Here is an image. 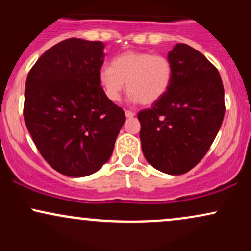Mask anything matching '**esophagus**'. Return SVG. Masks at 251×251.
<instances>
[{
    "instance_id": "34e87169",
    "label": "esophagus",
    "mask_w": 251,
    "mask_h": 251,
    "mask_svg": "<svg viewBox=\"0 0 251 251\" xmlns=\"http://www.w3.org/2000/svg\"><path fill=\"white\" fill-rule=\"evenodd\" d=\"M125 116L127 117V118H132V117L135 116V113H134L133 111H129V109H126V111H125Z\"/></svg>"
}]
</instances>
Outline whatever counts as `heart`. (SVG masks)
<instances>
[{"label": "heart", "mask_w": 251, "mask_h": 251, "mask_svg": "<svg viewBox=\"0 0 251 251\" xmlns=\"http://www.w3.org/2000/svg\"><path fill=\"white\" fill-rule=\"evenodd\" d=\"M172 73L171 61L166 56L131 50L114 57L111 67H102L99 82L111 101H119L127 82L131 100L150 105L165 96Z\"/></svg>", "instance_id": "b5f03b06"}]
</instances>
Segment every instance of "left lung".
Masks as SVG:
<instances>
[{
	"label": "left lung",
	"instance_id": "8db88e82",
	"mask_svg": "<svg viewBox=\"0 0 251 251\" xmlns=\"http://www.w3.org/2000/svg\"><path fill=\"white\" fill-rule=\"evenodd\" d=\"M171 85L162 99L138 113L142 150L159 171L183 175L203 159L220 131L224 88L217 68L185 43L169 51Z\"/></svg>",
	"mask_w": 251,
	"mask_h": 251
}]
</instances>
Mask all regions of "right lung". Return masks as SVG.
I'll return each instance as SVG.
<instances>
[{"label":"right lung","instance_id":"right-lung-1","mask_svg":"<svg viewBox=\"0 0 251 251\" xmlns=\"http://www.w3.org/2000/svg\"><path fill=\"white\" fill-rule=\"evenodd\" d=\"M103 47L101 41L63 40L39 57L25 81V126L46 162L68 177L101 168L126 120L99 82Z\"/></svg>","mask_w":251,"mask_h":251}]
</instances>
